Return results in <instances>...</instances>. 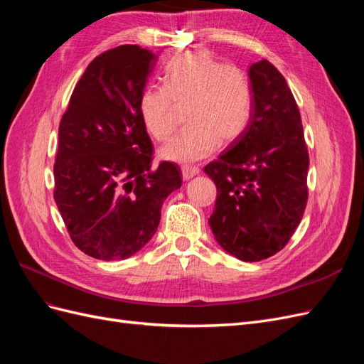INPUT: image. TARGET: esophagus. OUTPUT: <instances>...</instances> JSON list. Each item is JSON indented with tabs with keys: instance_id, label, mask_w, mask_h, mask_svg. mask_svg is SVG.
I'll use <instances>...</instances> for the list:
<instances>
[{
	"instance_id": "1",
	"label": "esophagus",
	"mask_w": 364,
	"mask_h": 364,
	"mask_svg": "<svg viewBox=\"0 0 364 364\" xmlns=\"http://www.w3.org/2000/svg\"><path fill=\"white\" fill-rule=\"evenodd\" d=\"M199 168L197 167H193V165H183L182 167V178H183V181H190V179H193L196 174H199Z\"/></svg>"
}]
</instances>
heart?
Returning <instances> with one entry per match:
<instances>
[{"instance_id": "1", "label": "heart", "mask_w": 364, "mask_h": 364, "mask_svg": "<svg viewBox=\"0 0 364 364\" xmlns=\"http://www.w3.org/2000/svg\"><path fill=\"white\" fill-rule=\"evenodd\" d=\"M162 80L164 87H147L139 97L142 124L156 141H167L176 127V106L186 107L188 124L161 149L162 159L188 165L208 158L220 141L229 144L245 134L253 111V87L243 68L196 50L171 60Z\"/></svg>"}]
</instances>
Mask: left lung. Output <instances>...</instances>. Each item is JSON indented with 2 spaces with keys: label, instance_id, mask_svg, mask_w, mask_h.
I'll return each mask as SVG.
<instances>
[{
  "label": "left lung",
  "instance_id": "left-lung-1",
  "mask_svg": "<svg viewBox=\"0 0 364 364\" xmlns=\"http://www.w3.org/2000/svg\"><path fill=\"white\" fill-rule=\"evenodd\" d=\"M253 111L245 134L203 171L217 186L208 223L217 243L241 261L273 257L299 226L310 158L299 109L269 60L249 68Z\"/></svg>",
  "mask_w": 364,
  "mask_h": 364
}]
</instances>
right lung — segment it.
<instances>
[{
    "label": "right lung",
    "mask_w": 364,
    "mask_h": 364,
    "mask_svg": "<svg viewBox=\"0 0 364 364\" xmlns=\"http://www.w3.org/2000/svg\"><path fill=\"white\" fill-rule=\"evenodd\" d=\"M156 56L138 46L87 65L59 124L54 202L73 243L97 259H126L155 235L161 208L181 188V168L151 167L139 97Z\"/></svg>",
    "instance_id": "add662e5"
}]
</instances>
